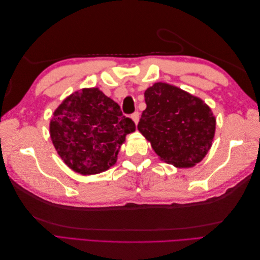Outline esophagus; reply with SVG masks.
<instances>
[{
	"mask_svg": "<svg viewBox=\"0 0 260 260\" xmlns=\"http://www.w3.org/2000/svg\"><path fill=\"white\" fill-rule=\"evenodd\" d=\"M132 119L134 120L135 125L139 124V120H140V113H139V112H135L134 114H132Z\"/></svg>",
	"mask_w": 260,
	"mask_h": 260,
	"instance_id": "1",
	"label": "esophagus"
}]
</instances>
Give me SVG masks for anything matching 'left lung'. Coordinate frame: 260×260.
<instances>
[{"mask_svg":"<svg viewBox=\"0 0 260 260\" xmlns=\"http://www.w3.org/2000/svg\"><path fill=\"white\" fill-rule=\"evenodd\" d=\"M146 109L137 125L162 161L192 168L207 155L215 132V117L202 99L165 82L144 92Z\"/></svg>","mask_w":260,"mask_h":260,"instance_id":"8db88e82","label":"left lung"}]
</instances>
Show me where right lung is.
Segmentation results:
<instances>
[{
    "mask_svg": "<svg viewBox=\"0 0 260 260\" xmlns=\"http://www.w3.org/2000/svg\"><path fill=\"white\" fill-rule=\"evenodd\" d=\"M134 131V121L98 88L71 93L50 120V137L59 156L82 175L113 167L126 135Z\"/></svg>",
    "mask_w": 260,
    "mask_h": 260,
    "instance_id": "obj_1",
    "label": "right lung"
}]
</instances>
